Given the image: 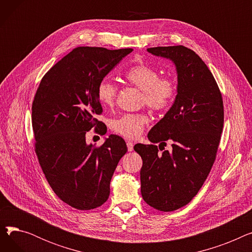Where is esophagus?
Segmentation results:
<instances>
[{
    "label": "esophagus",
    "mask_w": 252,
    "mask_h": 252,
    "mask_svg": "<svg viewBox=\"0 0 252 252\" xmlns=\"http://www.w3.org/2000/svg\"><path fill=\"white\" fill-rule=\"evenodd\" d=\"M126 146H127V150H128L129 152L134 150V143H133V142L127 141V142H126Z\"/></svg>",
    "instance_id": "34e87169"
}]
</instances>
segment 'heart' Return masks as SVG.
Listing matches in <instances>:
<instances>
[{"instance_id":"heart-1","label":"heart","mask_w":252,"mask_h":252,"mask_svg":"<svg viewBox=\"0 0 252 252\" xmlns=\"http://www.w3.org/2000/svg\"><path fill=\"white\" fill-rule=\"evenodd\" d=\"M160 76L159 70L145 63L130 66L125 73L126 81L143 92V102L155 111L167 109L177 95L174 79ZM117 92V86L108 79H102L96 88L97 99L104 107H112ZM148 123L149 116L146 113H126L111 119L110 128L119 136L135 139L142 134L144 126Z\"/></svg>"}]
</instances>
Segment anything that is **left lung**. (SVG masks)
<instances>
[{
    "label": "left lung",
    "mask_w": 252,
    "mask_h": 252,
    "mask_svg": "<svg viewBox=\"0 0 252 252\" xmlns=\"http://www.w3.org/2000/svg\"><path fill=\"white\" fill-rule=\"evenodd\" d=\"M147 51L174 61L178 95L168 112L149 131L153 144L134 147L143 160L141 193L151 207L173 211L193 199L215 163L223 126V103L213 73L193 50L169 46ZM166 140L172 143L169 151L164 150ZM156 142L161 143L159 149Z\"/></svg>",
    "instance_id": "1"
}]
</instances>
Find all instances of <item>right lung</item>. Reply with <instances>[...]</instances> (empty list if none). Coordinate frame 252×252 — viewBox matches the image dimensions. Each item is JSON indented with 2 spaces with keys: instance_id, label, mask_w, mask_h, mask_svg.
I'll use <instances>...</instances> for the list:
<instances>
[{
  "instance_id": "1",
  "label": "right lung",
  "mask_w": 252,
  "mask_h": 252,
  "mask_svg": "<svg viewBox=\"0 0 252 252\" xmlns=\"http://www.w3.org/2000/svg\"><path fill=\"white\" fill-rule=\"evenodd\" d=\"M133 49L77 47L43 76L32 107L34 151L51 188L81 210L108 199L110 181L126 153L125 140L110 135L101 146L87 145V131L105 135L96 88Z\"/></svg>"
}]
</instances>
